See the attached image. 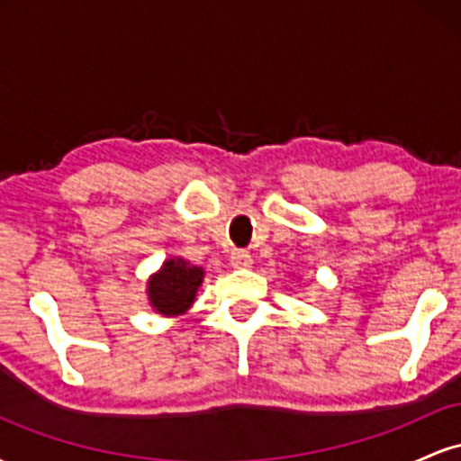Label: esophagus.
I'll return each mask as SVG.
<instances>
[{"mask_svg": "<svg viewBox=\"0 0 461 461\" xmlns=\"http://www.w3.org/2000/svg\"><path fill=\"white\" fill-rule=\"evenodd\" d=\"M230 264L234 268H249L253 264V258H251V253H249V251H242V249H238V251L231 253Z\"/></svg>", "mask_w": 461, "mask_h": 461, "instance_id": "esophagus-1", "label": "esophagus"}]
</instances>
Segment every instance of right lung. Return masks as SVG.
I'll list each match as a JSON object with an SVG mask.
<instances>
[{
    "label": "right lung",
    "instance_id": "add662e5",
    "mask_svg": "<svg viewBox=\"0 0 461 461\" xmlns=\"http://www.w3.org/2000/svg\"><path fill=\"white\" fill-rule=\"evenodd\" d=\"M205 271L194 267L184 258L173 256L162 262V267L147 279V299L162 316H182L194 303L197 290L203 282Z\"/></svg>",
    "mask_w": 461,
    "mask_h": 461
}]
</instances>
